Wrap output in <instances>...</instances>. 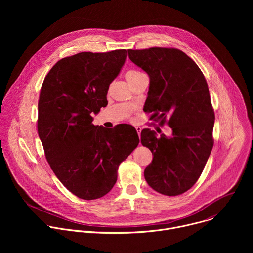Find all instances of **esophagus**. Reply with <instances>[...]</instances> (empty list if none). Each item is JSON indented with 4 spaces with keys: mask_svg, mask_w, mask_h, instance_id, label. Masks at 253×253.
Segmentation results:
<instances>
[{
    "mask_svg": "<svg viewBox=\"0 0 253 253\" xmlns=\"http://www.w3.org/2000/svg\"><path fill=\"white\" fill-rule=\"evenodd\" d=\"M135 129H136V131H137V133H138V135H139V137H140V133H141L142 128H141L140 126H136V127H135Z\"/></svg>",
    "mask_w": 253,
    "mask_h": 253,
    "instance_id": "1",
    "label": "esophagus"
}]
</instances>
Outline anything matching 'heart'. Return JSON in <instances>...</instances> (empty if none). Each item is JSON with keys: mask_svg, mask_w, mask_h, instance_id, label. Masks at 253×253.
Listing matches in <instances>:
<instances>
[{"mask_svg": "<svg viewBox=\"0 0 253 253\" xmlns=\"http://www.w3.org/2000/svg\"><path fill=\"white\" fill-rule=\"evenodd\" d=\"M141 74H143V73H141V72H139V71H137V70H129V71L126 72L125 77H126L127 81H130V80L134 79L135 77H137V76H139V75H141Z\"/></svg>", "mask_w": 253, "mask_h": 253, "instance_id": "b5f03b06", "label": "heart"}]
</instances>
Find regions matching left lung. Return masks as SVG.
I'll list each match as a JSON object with an SVG mask.
<instances>
[{
  "instance_id": "left-lung-1",
  "label": "left lung",
  "mask_w": 253,
  "mask_h": 253,
  "mask_svg": "<svg viewBox=\"0 0 253 253\" xmlns=\"http://www.w3.org/2000/svg\"><path fill=\"white\" fill-rule=\"evenodd\" d=\"M128 55L150 79L146 112L160 125L169 117L172 129L170 137L157 138L150 129L141 132L142 145L153 155L144 177L163 195L182 194L196 183L214 143L215 115L207 82L196 63L178 49L128 50Z\"/></svg>"
}]
</instances>
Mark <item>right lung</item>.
Wrapping results in <instances>:
<instances>
[{"label": "right lung", "mask_w": 253, "mask_h": 253, "mask_svg": "<svg viewBox=\"0 0 253 253\" xmlns=\"http://www.w3.org/2000/svg\"><path fill=\"white\" fill-rule=\"evenodd\" d=\"M126 57V50H115L63 58L41 88L38 134L46 159L61 183L81 199L109 192L120 163L139 144L131 125L108 129L92 123V113L108 103V89Z\"/></svg>", "instance_id": "1"}]
</instances>
